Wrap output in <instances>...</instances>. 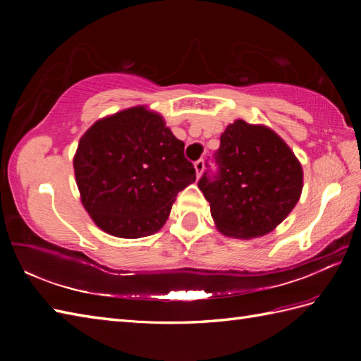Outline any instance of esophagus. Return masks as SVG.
Here are the masks:
<instances>
[{
    "label": "esophagus",
    "mask_w": 361,
    "mask_h": 361,
    "mask_svg": "<svg viewBox=\"0 0 361 361\" xmlns=\"http://www.w3.org/2000/svg\"><path fill=\"white\" fill-rule=\"evenodd\" d=\"M194 167H195V172H197V176H200V175L203 173V169H204V161H203V159H198V161H195V164H194Z\"/></svg>",
    "instance_id": "obj_1"
}]
</instances>
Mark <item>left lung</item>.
Instances as JSON below:
<instances>
[{
    "mask_svg": "<svg viewBox=\"0 0 361 361\" xmlns=\"http://www.w3.org/2000/svg\"><path fill=\"white\" fill-rule=\"evenodd\" d=\"M217 172L206 171L198 188L221 234L255 239L273 231L295 208L302 167L279 135L265 126L234 121L214 153Z\"/></svg>",
    "mask_w": 361,
    "mask_h": 361,
    "instance_id": "8db88e82",
    "label": "left lung"
}]
</instances>
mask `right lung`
Wrapping results in <instances>:
<instances>
[{"label": "right lung", "mask_w": 361, "mask_h": 361, "mask_svg": "<svg viewBox=\"0 0 361 361\" xmlns=\"http://www.w3.org/2000/svg\"><path fill=\"white\" fill-rule=\"evenodd\" d=\"M74 173L94 224L122 239L163 228L176 194L195 181L185 142L142 105L94 122L79 141Z\"/></svg>", "instance_id": "right-lung-1"}]
</instances>
